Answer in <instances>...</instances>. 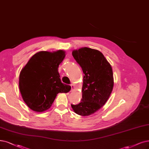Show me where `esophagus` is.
Here are the masks:
<instances>
[{"label":"esophagus","mask_w":149,"mask_h":149,"mask_svg":"<svg viewBox=\"0 0 149 149\" xmlns=\"http://www.w3.org/2000/svg\"><path fill=\"white\" fill-rule=\"evenodd\" d=\"M70 86H71V91H72L74 90V85L73 84H71Z\"/></svg>","instance_id":"34e87169"}]
</instances>
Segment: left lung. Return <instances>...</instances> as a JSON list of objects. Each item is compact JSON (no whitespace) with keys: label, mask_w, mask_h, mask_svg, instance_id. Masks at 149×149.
<instances>
[{"label":"left lung","mask_w":149,"mask_h":149,"mask_svg":"<svg viewBox=\"0 0 149 149\" xmlns=\"http://www.w3.org/2000/svg\"><path fill=\"white\" fill-rule=\"evenodd\" d=\"M72 56L83 70L84 83L81 102L71 104L74 111L81 116L97 112L106 104L113 87V72L103 54L88 47L72 52Z\"/></svg>","instance_id":"8db88e82"}]
</instances>
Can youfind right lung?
<instances>
[{
	"label": "right lung",
	"instance_id": "obj_1",
	"mask_svg": "<svg viewBox=\"0 0 149 149\" xmlns=\"http://www.w3.org/2000/svg\"><path fill=\"white\" fill-rule=\"evenodd\" d=\"M65 52H40L33 55L19 74V88L24 101L32 111L50 108L59 93H68L70 85L63 84L58 72Z\"/></svg>",
	"mask_w": 149,
	"mask_h": 149
}]
</instances>
